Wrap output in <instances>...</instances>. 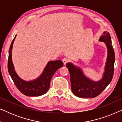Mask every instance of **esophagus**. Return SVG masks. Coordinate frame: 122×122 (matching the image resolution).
<instances>
[{"label": "esophagus", "instance_id": "obj_1", "mask_svg": "<svg viewBox=\"0 0 122 122\" xmlns=\"http://www.w3.org/2000/svg\"><path fill=\"white\" fill-rule=\"evenodd\" d=\"M62 61H63V63H64V64L66 65V63H67L68 61H69V59H68V58H63Z\"/></svg>", "mask_w": 122, "mask_h": 122}]
</instances>
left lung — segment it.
<instances>
[{"label":"left lung","instance_id":"1","mask_svg":"<svg viewBox=\"0 0 122 122\" xmlns=\"http://www.w3.org/2000/svg\"><path fill=\"white\" fill-rule=\"evenodd\" d=\"M99 41L106 43L108 56L102 79L94 81L86 78L79 68L68 63L66 66L70 73L71 89L75 96L80 98H94L99 95L111 83L114 74L115 54L109 33L104 31Z\"/></svg>","mask_w":122,"mask_h":122}]
</instances>
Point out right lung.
<instances>
[{"label":"right lung","instance_id":"right-lung-1","mask_svg":"<svg viewBox=\"0 0 122 122\" xmlns=\"http://www.w3.org/2000/svg\"><path fill=\"white\" fill-rule=\"evenodd\" d=\"M16 36L13 39L9 50L8 69L10 76L16 88L23 94L30 97L41 96L45 94L49 89L51 78L56 70L63 66V61H49L43 73L39 78L33 81H23L19 77L14 71V67L11 59V51Z\"/></svg>","mask_w":122,"mask_h":122}]
</instances>
